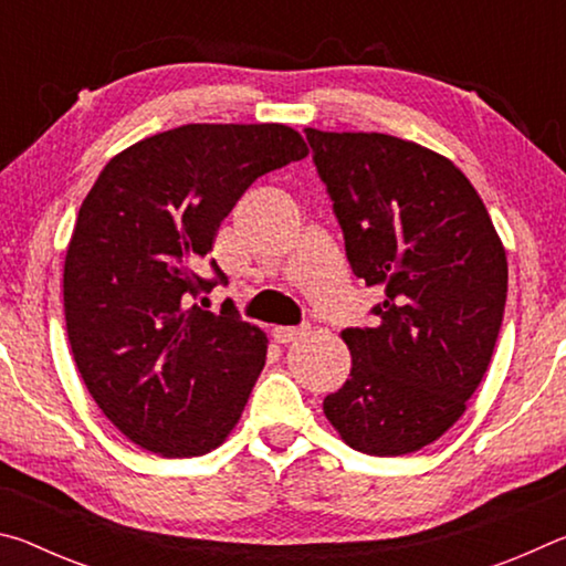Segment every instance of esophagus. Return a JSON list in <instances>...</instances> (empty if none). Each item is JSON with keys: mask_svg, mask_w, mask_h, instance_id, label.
Listing matches in <instances>:
<instances>
[{"mask_svg": "<svg viewBox=\"0 0 566 566\" xmlns=\"http://www.w3.org/2000/svg\"><path fill=\"white\" fill-rule=\"evenodd\" d=\"M310 332V324H300V327H274V339L280 344H292L302 339Z\"/></svg>", "mask_w": 566, "mask_h": 566, "instance_id": "esophagus-1", "label": "esophagus"}]
</instances>
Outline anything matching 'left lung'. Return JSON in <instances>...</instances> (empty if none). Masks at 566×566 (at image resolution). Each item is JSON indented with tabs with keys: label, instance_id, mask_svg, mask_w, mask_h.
<instances>
[{
	"label": "left lung",
	"instance_id": "left-lung-1",
	"mask_svg": "<svg viewBox=\"0 0 566 566\" xmlns=\"http://www.w3.org/2000/svg\"><path fill=\"white\" fill-rule=\"evenodd\" d=\"M304 132L352 272L385 292L375 327L342 332L352 371L324 415L357 452L411 454L464 415L490 367L502 239L472 181L437 151L377 132Z\"/></svg>",
	"mask_w": 566,
	"mask_h": 566
}]
</instances>
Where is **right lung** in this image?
Returning <instances> with one entry per match:
<instances>
[{"label":"right lung","mask_w":566,"mask_h":566,"mask_svg":"<svg viewBox=\"0 0 566 566\" xmlns=\"http://www.w3.org/2000/svg\"><path fill=\"white\" fill-rule=\"evenodd\" d=\"M306 155L284 124H185L119 151L94 181L66 247V337L92 399L134 444L199 457L242 417L270 339L195 300L227 284L207 254L239 197Z\"/></svg>","instance_id":"right-lung-1"}]
</instances>
